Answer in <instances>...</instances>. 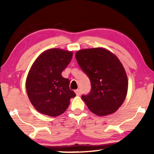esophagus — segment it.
I'll use <instances>...</instances> for the list:
<instances>
[{
	"mask_svg": "<svg viewBox=\"0 0 154 154\" xmlns=\"http://www.w3.org/2000/svg\"><path fill=\"white\" fill-rule=\"evenodd\" d=\"M75 93H76V95H80V90L79 89H77V90H75Z\"/></svg>",
	"mask_w": 154,
	"mask_h": 154,
	"instance_id": "esophagus-1",
	"label": "esophagus"
}]
</instances>
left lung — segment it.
<instances>
[{"label": "left lung", "mask_w": 154, "mask_h": 154, "mask_svg": "<svg viewBox=\"0 0 154 154\" xmlns=\"http://www.w3.org/2000/svg\"><path fill=\"white\" fill-rule=\"evenodd\" d=\"M79 66L91 83V91L82 98L92 112L98 116L114 113L128 93L125 69L114 54L103 48L83 49L75 54Z\"/></svg>", "instance_id": "obj_1"}]
</instances>
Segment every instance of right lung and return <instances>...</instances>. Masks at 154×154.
<instances>
[{"label":"right lung","instance_id":"add662e5","mask_svg":"<svg viewBox=\"0 0 154 154\" xmlns=\"http://www.w3.org/2000/svg\"><path fill=\"white\" fill-rule=\"evenodd\" d=\"M72 51L52 48L44 51L33 63L26 80V89L33 106L41 114L57 116L69 106L75 93L61 73L70 63Z\"/></svg>","mask_w":154,"mask_h":154}]
</instances>
